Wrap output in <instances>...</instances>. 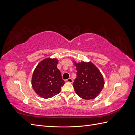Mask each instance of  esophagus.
<instances>
[{"label": "esophagus", "instance_id": "1", "mask_svg": "<svg viewBox=\"0 0 135 135\" xmlns=\"http://www.w3.org/2000/svg\"><path fill=\"white\" fill-rule=\"evenodd\" d=\"M65 82H69V83H73V79H71V78H68V79H65Z\"/></svg>", "mask_w": 135, "mask_h": 135}]
</instances>
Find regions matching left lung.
I'll use <instances>...</instances> for the list:
<instances>
[{
	"mask_svg": "<svg viewBox=\"0 0 135 135\" xmlns=\"http://www.w3.org/2000/svg\"><path fill=\"white\" fill-rule=\"evenodd\" d=\"M76 78L73 83L76 93L85 100L96 98L104 86L103 76L92 62H74Z\"/></svg>",
	"mask_w": 135,
	"mask_h": 135,
	"instance_id": "1",
	"label": "left lung"
}]
</instances>
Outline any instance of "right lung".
<instances>
[{"label":"right lung","instance_id":"1","mask_svg":"<svg viewBox=\"0 0 135 135\" xmlns=\"http://www.w3.org/2000/svg\"><path fill=\"white\" fill-rule=\"evenodd\" d=\"M57 64L56 59H44L37 65L32 74V88L40 97L44 99L57 95L65 83L60 71L57 68Z\"/></svg>","mask_w":135,"mask_h":135}]
</instances>
